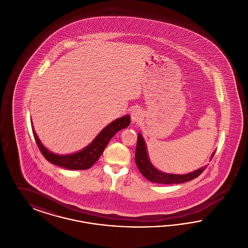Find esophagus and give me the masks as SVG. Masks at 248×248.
I'll use <instances>...</instances> for the list:
<instances>
[{
	"label": "esophagus",
	"instance_id": "obj_1",
	"mask_svg": "<svg viewBox=\"0 0 248 248\" xmlns=\"http://www.w3.org/2000/svg\"><path fill=\"white\" fill-rule=\"evenodd\" d=\"M143 117V112H142L141 109L139 108H134L132 111H131V121L132 123H139Z\"/></svg>",
	"mask_w": 248,
	"mask_h": 248
}]
</instances>
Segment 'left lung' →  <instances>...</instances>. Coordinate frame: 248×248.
<instances>
[{
	"mask_svg": "<svg viewBox=\"0 0 248 248\" xmlns=\"http://www.w3.org/2000/svg\"><path fill=\"white\" fill-rule=\"evenodd\" d=\"M215 153L216 152L213 153L210 160L212 159ZM135 161L139 170L140 171V173L144 177L152 182L159 183V184H179V183L187 182L191 179H194L195 177H199L206 167V166H202L193 172L183 174V175L168 174L158 170L156 167H154V165L152 164L149 158L147 144L145 142L141 133H139L138 135Z\"/></svg>",
	"mask_w": 248,
	"mask_h": 248,
	"instance_id": "left-lung-1",
	"label": "left lung"
}]
</instances>
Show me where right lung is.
I'll return each instance as SVG.
<instances>
[{
  "label": "right lung",
  "mask_w": 248,
  "mask_h": 248,
  "mask_svg": "<svg viewBox=\"0 0 248 248\" xmlns=\"http://www.w3.org/2000/svg\"><path fill=\"white\" fill-rule=\"evenodd\" d=\"M129 124L130 115L116 119L101 130L94 138V140L83 148V150L74 154H57L50 152L43 145L36 134L31 121V127L36 143L45 158L51 164L59 165L69 170H85L90 168L101 156L108 143L113 138V136L120 130L126 128Z\"/></svg>",
  "instance_id": "obj_1"
}]
</instances>
